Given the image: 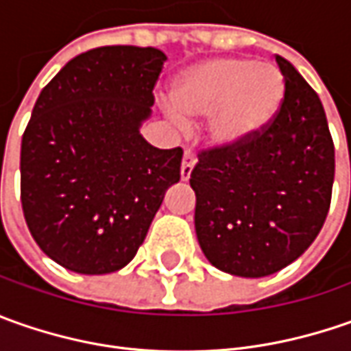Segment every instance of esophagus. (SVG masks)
I'll return each instance as SVG.
<instances>
[{
    "instance_id": "1",
    "label": "esophagus",
    "mask_w": 351,
    "mask_h": 351,
    "mask_svg": "<svg viewBox=\"0 0 351 351\" xmlns=\"http://www.w3.org/2000/svg\"><path fill=\"white\" fill-rule=\"evenodd\" d=\"M197 158L193 156V152H185L183 154V162H182V180L183 182H187L189 180V176H191V171H193V166H195Z\"/></svg>"
}]
</instances>
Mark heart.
Returning <instances> with one entry per match:
<instances>
[{
	"instance_id": "1",
	"label": "heart",
	"mask_w": 351,
	"mask_h": 351,
	"mask_svg": "<svg viewBox=\"0 0 351 351\" xmlns=\"http://www.w3.org/2000/svg\"><path fill=\"white\" fill-rule=\"evenodd\" d=\"M285 80L271 64L250 58H209L183 70L169 97L178 113L206 117L217 146L246 144L274 123L285 101Z\"/></svg>"
}]
</instances>
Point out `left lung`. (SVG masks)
Wrapping results in <instances>:
<instances>
[{"instance_id":"obj_1","label":"left lung","mask_w":351,"mask_h":351,"mask_svg":"<svg viewBox=\"0 0 351 351\" xmlns=\"http://www.w3.org/2000/svg\"><path fill=\"white\" fill-rule=\"evenodd\" d=\"M285 101L246 144L199 150L191 171L199 246L230 276L265 277L295 262L330 209L334 142L317 91L276 56Z\"/></svg>"}]
</instances>
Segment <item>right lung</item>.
Segmentation results:
<instances>
[{"label": "right lung", "instance_id": "right-lung-1", "mask_svg": "<svg viewBox=\"0 0 351 351\" xmlns=\"http://www.w3.org/2000/svg\"><path fill=\"white\" fill-rule=\"evenodd\" d=\"M166 54L99 47L48 82L21 141V205L38 248L62 267L103 276L141 248L183 150L138 132Z\"/></svg>", "mask_w": 351, "mask_h": 351}]
</instances>
